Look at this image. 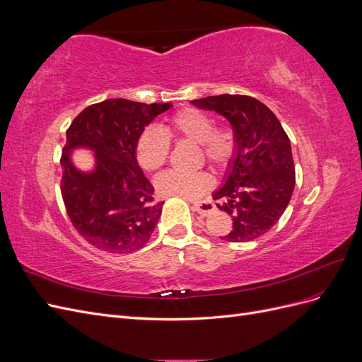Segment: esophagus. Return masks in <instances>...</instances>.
I'll use <instances>...</instances> for the list:
<instances>
[{
    "mask_svg": "<svg viewBox=\"0 0 362 362\" xmlns=\"http://www.w3.org/2000/svg\"><path fill=\"white\" fill-rule=\"evenodd\" d=\"M193 208L194 211L199 213L201 216H210L216 210V205L211 201H199L193 204Z\"/></svg>",
    "mask_w": 362,
    "mask_h": 362,
    "instance_id": "obj_1",
    "label": "esophagus"
}]
</instances>
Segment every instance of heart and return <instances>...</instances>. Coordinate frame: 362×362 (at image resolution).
I'll return each mask as SVG.
<instances>
[{
    "mask_svg": "<svg viewBox=\"0 0 362 362\" xmlns=\"http://www.w3.org/2000/svg\"><path fill=\"white\" fill-rule=\"evenodd\" d=\"M187 139L201 148V158L211 166L222 169L237 154V137L228 125H214L213 119L196 108H184L173 115L164 133L149 127L140 133L136 141V158L146 172H158L166 164L170 152V139ZM213 187V178L206 172L169 170L156 180V189L161 196H180L185 199L199 198Z\"/></svg>",
    "mask_w": 362,
    "mask_h": 362,
    "instance_id": "heart-1",
    "label": "heart"
}]
</instances>
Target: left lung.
<instances>
[{"mask_svg":"<svg viewBox=\"0 0 362 362\" xmlns=\"http://www.w3.org/2000/svg\"><path fill=\"white\" fill-rule=\"evenodd\" d=\"M193 105L225 116L237 137V154L213 198L233 217L222 240L250 242L275 225L291 199L296 175L290 139L269 107L246 95H217Z\"/></svg>","mask_w":362,"mask_h":362,"instance_id":"1","label":"left lung"}]
</instances>
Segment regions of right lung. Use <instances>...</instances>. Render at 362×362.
I'll use <instances>...</instances> for the list:
<instances>
[{
    "mask_svg": "<svg viewBox=\"0 0 362 362\" xmlns=\"http://www.w3.org/2000/svg\"><path fill=\"white\" fill-rule=\"evenodd\" d=\"M169 108V103L107 100L86 107L66 129L60 190L71 223L87 243L112 254H128L148 243L163 202L152 198L154 187L136 160V141ZM80 146L95 152L90 174L70 163V151Z\"/></svg>",
    "mask_w": 362,
    "mask_h": 362,
    "instance_id": "obj_1",
    "label": "right lung"
}]
</instances>
